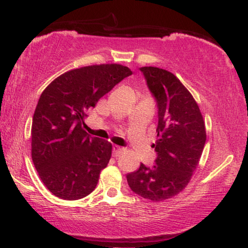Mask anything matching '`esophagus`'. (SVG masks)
Instances as JSON below:
<instances>
[{
	"label": "esophagus",
	"mask_w": 248,
	"mask_h": 248,
	"mask_svg": "<svg viewBox=\"0 0 248 248\" xmlns=\"http://www.w3.org/2000/svg\"><path fill=\"white\" fill-rule=\"evenodd\" d=\"M122 150H124V148H120L119 146H113V155H114L115 157H118V156L121 155Z\"/></svg>",
	"instance_id": "1"
}]
</instances>
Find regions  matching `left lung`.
<instances>
[{"instance_id":"obj_1","label":"left lung","mask_w":248,"mask_h":248,"mask_svg":"<svg viewBox=\"0 0 248 248\" xmlns=\"http://www.w3.org/2000/svg\"><path fill=\"white\" fill-rule=\"evenodd\" d=\"M158 108L156 128L157 153L153 167L141 163L127 175L128 186L136 195L161 202L178 195L198 167L206 141L205 122L191 93L169 71L141 67Z\"/></svg>"}]
</instances>
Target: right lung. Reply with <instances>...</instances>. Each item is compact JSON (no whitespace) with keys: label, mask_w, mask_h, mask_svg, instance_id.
I'll return each mask as SVG.
<instances>
[{"label":"right lung","mask_w":248,"mask_h":248,"mask_svg":"<svg viewBox=\"0 0 248 248\" xmlns=\"http://www.w3.org/2000/svg\"><path fill=\"white\" fill-rule=\"evenodd\" d=\"M132 71L120 64L71 70L43 91L31 127V156L44 186L66 201L95 189L112 156V143L84 130L88 109L95 107Z\"/></svg>","instance_id":"1"}]
</instances>
